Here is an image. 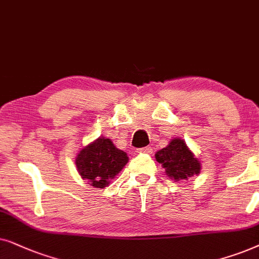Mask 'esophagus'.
I'll use <instances>...</instances> for the list:
<instances>
[{
    "label": "esophagus",
    "mask_w": 259,
    "mask_h": 259,
    "mask_svg": "<svg viewBox=\"0 0 259 259\" xmlns=\"http://www.w3.org/2000/svg\"><path fill=\"white\" fill-rule=\"evenodd\" d=\"M140 153H143V154H151L153 153V148L151 147H144V148H141L139 149Z\"/></svg>",
    "instance_id": "obj_1"
}]
</instances>
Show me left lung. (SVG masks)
Returning a JSON list of instances; mask_svg holds the SVG:
<instances>
[{
	"label": "left lung",
	"instance_id": "1",
	"mask_svg": "<svg viewBox=\"0 0 259 259\" xmlns=\"http://www.w3.org/2000/svg\"><path fill=\"white\" fill-rule=\"evenodd\" d=\"M155 158L165 169V174L175 181L188 180L199 175L201 162L189 149L185 140L173 139L167 147L162 148L155 154Z\"/></svg>",
	"mask_w": 259,
	"mask_h": 259
}]
</instances>
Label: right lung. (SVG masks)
<instances>
[{"label": "right lung", "mask_w": 259, "mask_h": 259, "mask_svg": "<svg viewBox=\"0 0 259 259\" xmlns=\"http://www.w3.org/2000/svg\"><path fill=\"white\" fill-rule=\"evenodd\" d=\"M129 162L125 151L110 139L98 137L82 148L75 157V167L82 180L95 188H104Z\"/></svg>", "instance_id": "obj_1"}]
</instances>
